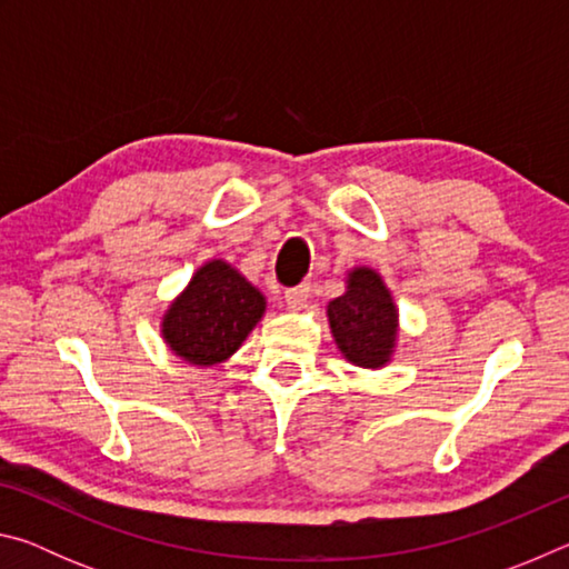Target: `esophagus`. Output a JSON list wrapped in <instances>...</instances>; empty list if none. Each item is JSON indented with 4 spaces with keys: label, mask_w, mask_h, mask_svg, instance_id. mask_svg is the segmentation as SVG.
I'll return each instance as SVG.
<instances>
[{
    "label": "esophagus",
    "mask_w": 569,
    "mask_h": 569,
    "mask_svg": "<svg viewBox=\"0 0 569 569\" xmlns=\"http://www.w3.org/2000/svg\"><path fill=\"white\" fill-rule=\"evenodd\" d=\"M308 296H311V283H301L296 288H288L283 293V301L288 308H301L308 301Z\"/></svg>",
    "instance_id": "34e87169"
}]
</instances>
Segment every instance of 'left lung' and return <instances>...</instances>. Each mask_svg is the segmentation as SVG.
<instances>
[{"label":"left lung","mask_w":569,"mask_h":569,"mask_svg":"<svg viewBox=\"0 0 569 569\" xmlns=\"http://www.w3.org/2000/svg\"><path fill=\"white\" fill-rule=\"evenodd\" d=\"M329 323L341 353L356 366L387 363L397 339V306L381 276L356 268L349 291L329 303Z\"/></svg>","instance_id":"1"}]
</instances>
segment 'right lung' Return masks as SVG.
<instances>
[{
  "instance_id": "right-lung-1",
  "label": "right lung",
  "mask_w": 569,
  "mask_h": 569,
  "mask_svg": "<svg viewBox=\"0 0 569 569\" xmlns=\"http://www.w3.org/2000/svg\"><path fill=\"white\" fill-rule=\"evenodd\" d=\"M266 311L263 296L223 261H210L168 308L162 336L170 349L198 366L228 359Z\"/></svg>"
}]
</instances>
